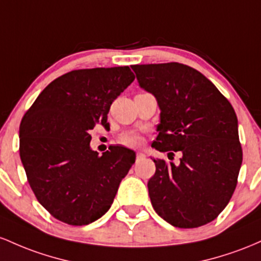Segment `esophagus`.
Segmentation results:
<instances>
[{
    "mask_svg": "<svg viewBox=\"0 0 261 261\" xmlns=\"http://www.w3.org/2000/svg\"><path fill=\"white\" fill-rule=\"evenodd\" d=\"M145 156V154L144 153H142V151H138V153H137V159H143V158Z\"/></svg>",
    "mask_w": 261,
    "mask_h": 261,
    "instance_id": "obj_1",
    "label": "esophagus"
}]
</instances>
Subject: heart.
Instances as JSON below:
<instances>
[{"mask_svg": "<svg viewBox=\"0 0 261 261\" xmlns=\"http://www.w3.org/2000/svg\"><path fill=\"white\" fill-rule=\"evenodd\" d=\"M140 142V137L137 133H125L122 136V143L125 145H137L139 144Z\"/></svg>", "mask_w": 261, "mask_h": 261, "instance_id": "b5f03b06", "label": "heart"}]
</instances>
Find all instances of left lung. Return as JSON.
<instances>
[{"label":"left lung","mask_w":261,"mask_h":261,"mask_svg":"<svg viewBox=\"0 0 261 261\" xmlns=\"http://www.w3.org/2000/svg\"><path fill=\"white\" fill-rule=\"evenodd\" d=\"M140 89L156 98L160 123L151 146L180 151V163L153 159L148 181L155 212L178 228L210 223L237 186L243 153L232 105L208 79L178 63L132 65Z\"/></svg>","instance_id":"obj_1"}]
</instances>
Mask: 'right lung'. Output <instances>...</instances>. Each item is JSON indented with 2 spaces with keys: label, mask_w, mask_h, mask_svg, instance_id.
<instances>
[{
  "label": "right lung",
  "mask_w": 261,
  "mask_h": 261,
  "mask_svg": "<svg viewBox=\"0 0 261 261\" xmlns=\"http://www.w3.org/2000/svg\"><path fill=\"white\" fill-rule=\"evenodd\" d=\"M128 66L74 70L40 92L19 125V155L39 203L64 223L86 225L110 210L136 151L121 145L102 153L90 130L110 125L112 102L133 83Z\"/></svg>",
  "instance_id": "add662e5"
}]
</instances>
